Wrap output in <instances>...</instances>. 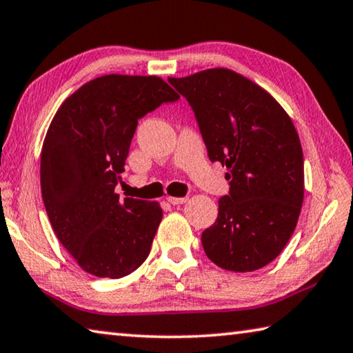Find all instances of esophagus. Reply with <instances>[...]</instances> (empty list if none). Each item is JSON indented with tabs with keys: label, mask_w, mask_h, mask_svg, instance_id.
<instances>
[{
	"label": "esophagus",
	"mask_w": 353,
	"mask_h": 353,
	"mask_svg": "<svg viewBox=\"0 0 353 353\" xmlns=\"http://www.w3.org/2000/svg\"><path fill=\"white\" fill-rule=\"evenodd\" d=\"M167 201L170 205H183V203L188 201V196H167Z\"/></svg>",
	"instance_id": "34e87169"
}]
</instances>
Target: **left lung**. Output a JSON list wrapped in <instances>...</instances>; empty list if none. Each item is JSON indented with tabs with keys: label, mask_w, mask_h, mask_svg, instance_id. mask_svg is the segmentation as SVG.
Segmentation results:
<instances>
[{
	"label": "left lung",
	"mask_w": 353,
	"mask_h": 353,
	"mask_svg": "<svg viewBox=\"0 0 353 353\" xmlns=\"http://www.w3.org/2000/svg\"><path fill=\"white\" fill-rule=\"evenodd\" d=\"M194 108L209 159L226 165L230 195L201 234L217 267L248 273L273 262L298 225L304 157L292 117L262 86L228 68L169 77Z\"/></svg>",
	"instance_id": "8db88e82"
}]
</instances>
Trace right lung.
<instances>
[{"label": "right lung", "instance_id": "1", "mask_svg": "<svg viewBox=\"0 0 353 353\" xmlns=\"http://www.w3.org/2000/svg\"><path fill=\"white\" fill-rule=\"evenodd\" d=\"M180 97L157 76L108 74L60 105L41 147L40 183L55 236L80 268L119 279L148 257L163 219L158 201L121 200L138 119Z\"/></svg>", "mask_w": 353, "mask_h": 353}]
</instances>
